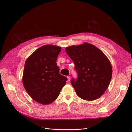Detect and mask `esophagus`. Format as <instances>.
<instances>
[{
    "label": "esophagus",
    "instance_id": "esophagus-1",
    "mask_svg": "<svg viewBox=\"0 0 132 132\" xmlns=\"http://www.w3.org/2000/svg\"><path fill=\"white\" fill-rule=\"evenodd\" d=\"M67 79H68V81H70V76H68Z\"/></svg>",
    "mask_w": 132,
    "mask_h": 132
}]
</instances>
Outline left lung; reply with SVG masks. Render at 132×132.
<instances>
[{
	"label": "left lung",
	"instance_id": "1",
	"mask_svg": "<svg viewBox=\"0 0 132 132\" xmlns=\"http://www.w3.org/2000/svg\"><path fill=\"white\" fill-rule=\"evenodd\" d=\"M75 64L78 78L72 79L76 94L84 100H95L104 94L112 75V65L106 55L95 46L84 43L65 48Z\"/></svg>",
	"mask_w": 132,
	"mask_h": 132
}]
</instances>
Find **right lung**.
I'll use <instances>...</instances> for the list:
<instances>
[{"mask_svg": "<svg viewBox=\"0 0 132 132\" xmlns=\"http://www.w3.org/2000/svg\"><path fill=\"white\" fill-rule=\"evenodd\" d=\"M61 47L47 45L26 59L23 71V86L30 96L42 105L53 102L65 85L67 78L59 74L57 65Z\"/></svg>", "mask_w": 132, "mask_h": 132, "instance_id": "obj_1", "label": "right lung"}]
</instances>
